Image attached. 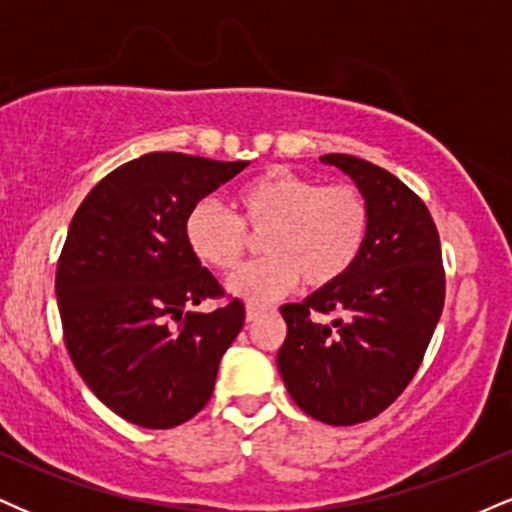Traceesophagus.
Listing matches in <instances>:
<instances>
[{"label":"esophagus","instance_id":"obj_1","mask_svg":"<svg viewBox=\"0 0 512 512\" xmlns=\"http://www.w3.org/2000/svg\"><path fill=\"white\" fill-rule=\"evenodd\" d=\"M264 313H267V308H264V305H248V308H245V317H248V322L257 320V317Z\"/></svg>","mask_w":512,"mask_h":512}]
</instances>
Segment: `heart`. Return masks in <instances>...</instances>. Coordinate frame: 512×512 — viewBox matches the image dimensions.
Here are the masks:
<instances>
[{"label": "heart", "instance_id": "obj_1", "mask_svg": "<svg viewBox=\"0 0 512 512\" xmlns=\"http://www.w3.org/2000/svg\"><path fill=\"white\" fill-rule=\"evenodd\" d=\"M238 214L199 199L185 216L187 248L216 272H236L262 233L267 257L231 279V291L250 303H269L298 281L325 289L354 267L370 228V204L354 182L322 185L289 168H269L236 192Z\"/></svg>", "mask_w": 512, "mask_h": 512}]
</instances>
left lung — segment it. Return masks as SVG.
<instances>
[{"instance_id":"obj_1","label":"left lung","mask_w":512,"mask_h":512,"mask_svg":"<svg viewBox=\"0 0 512 512\" xmlns=\"http://www.w3.org/2000/svg\"><path fill=\"white\" fill-rule=\"evenodd\" d=\"M351 175L370 204L366 245L342 279L303 303L281 305L286 342L276 356L293 402L322 424L375 419L419 370L445 303L438 228L416 192L349 154L320 156ZM338 313L332 326L312 315Z\"/></svg>"}]
</instances>
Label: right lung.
Masks as SVG:
<instances>
[{
    "label": "right lung",
    "instance_id": "obj_1",
    "mask_svg": "<svg viewBox=\"0 0 512 512\" xmlns=\"http://www.w3.org/2000/svg\"><path fill=\"white\" fill-rule=\"evenodd\" d=\"M245 166L144 154L105 175L69 223L55 274L64 344L93 395L129 424L190 421L243 330L240 298L186 310L226 291L187 248L185 216Z\"/></svg>",
    "mask_w": 512,
    "mask_h": 512
}]
</instances>
